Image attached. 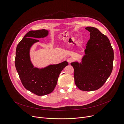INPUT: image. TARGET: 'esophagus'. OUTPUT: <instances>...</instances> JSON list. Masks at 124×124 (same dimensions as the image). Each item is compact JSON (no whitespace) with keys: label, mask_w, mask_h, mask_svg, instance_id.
I'll return each mask as SVG.
<instances>
[{"label":"esophagus","mask_w":124,"mask_h":124,"mask_svg":"<svg viewBox=\"0 0 124 124\" xmlns=\"http://www.w3.org/2000/svg\"><path fill=\"white\" fill-rule=\"evenodd\" d=\"M67 62L69 63H71L72 61H73V59L72 58H68L67 59Z\"/></svg>","instance_id":"obj_1"}]
</instances>
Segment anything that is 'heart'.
Masks as SVG:
<instances>
[{"label":"heart","instance_id":"b5f03b06","mask_svg":"<svg viewBox=\"0 0 124 124\" xmlns=\"http://www.w3.org/2000/svg\"><path fill=\"white\" fill-rule=\"evenodd\" d=\"M75 40V37H72L70 39H67V40H64V42L68 44H73L74 43V41Z\"/></svg>","mask_w":124,"mask_h":124}]
</instances>
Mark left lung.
<instances>
[{"label":"left lung","instance_id":"1","mask_svg":"<svg viewBox=\"0 0 124 124\" xmlns=\"http://www.w3.org/2000/svg\"><path fill=\"white\" fill-rule=\"evenodd\" d=\"M90 37L81 62L70 63L74 69L75 82L85 91L98 90L107 80L113 69L114 52L108 38L97 28L89 26Z\"/></svg>","mask_w":124,"mask_h":124}]
</instances>
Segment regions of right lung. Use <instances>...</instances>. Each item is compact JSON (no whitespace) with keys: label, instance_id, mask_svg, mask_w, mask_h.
<instances>
[{"label":"right lung","instance_id":"obj_1","mask_svg":"<svg viewBox=\"0 0 124 124\" xmlns=\"http://www.w3.org/2000/svg\"><path fill=\"white\" fill-rule=\"evenodd\" d=\"M48 34L45 29L29 31L17 45L16 51L15 66L23 85L38 96L46 95L54 91L60 73L68 65L67 61H64L42 69L34 67L30 60V49L39 41L36 38H44Z\"/></svg>","mask_w":124,"mask_h":124}]
</instances>
